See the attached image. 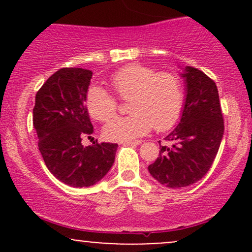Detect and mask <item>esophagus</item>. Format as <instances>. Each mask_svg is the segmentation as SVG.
<instances>
[{
	"mask_svg": "<svg viewBox=\"0 0 252 252\" xmlns=\"http://www.w3.org/2000/svg\"><path fill=\"white\" fill-rule=\"evenodd\" d=\"M143 141L141 140H136V141H126V142H123V144H126V146H140V144H142Z\"/></svg>",
	"mask_w": 252,
	"mask_h": 252,
	"instance_id": "esophagus-1",
	"label": "esophagus"
}]
</instances>
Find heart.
Segmentation results:
<instances>
[{
	"mask_svg": "<svg viewBox=\"0 0 252 252\" xmlns=\"http://www.w3.org/2000/svg\"><path fill=\"white\" fill-rule=\"evenodd\" d=\"M110 85L121 99L129 100L131 115L116 117L104 126L110 141H128L172 128L181 115L184 88L180 78L169 72H158L142 65L121 68L110 78ZM86 108L92 118L106 122L115 116L117 102L108 91L94 85L86 94Z\"/></svg>",
	"mask_w": 252,
	"mask_h": 252,
	"instance_id": "b5f03b06",
	"label": "heart"
}]
</instances>
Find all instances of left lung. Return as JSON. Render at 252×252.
Listing matches in <instances>:
<instances>
[{"mask_svg": "<svg viewBox=\"0 0 252 252\" xmlns=\"http://www.w3.org/2000/svg\"><path fill=\"white\" fill-rule=\"evenodd\" d=\"M180 76L186 91L180 122L164 137L172 146H160V155L148 167L150 175L168 189L200 180L212 166L224 135L216 83L192 66L182 68Z\"/></svg>", "mask_w": 252, "mask_h": 252, "instance_id": "8db88e82", "label": "left lung"}]
</instances>
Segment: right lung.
Wrapping results in <instances>:
<instances>
[{"label":"right lung","instance_id":"right-lung-1","mask_svg":"<svg viewBox=\"0 0 252 252\" xmlns=\"http://www.w3.org/2000/svg\"><path fill=\"white\" fill-rule=\"evenodd\" d=\"M92 72L79 67L60 68L37 91L33 124L46 167L71 187H89L108 174L115 162L117 143L94 142V126L85 106Z\"/></svg>","mask_w":252,"mask_h":252}]
</instances>
